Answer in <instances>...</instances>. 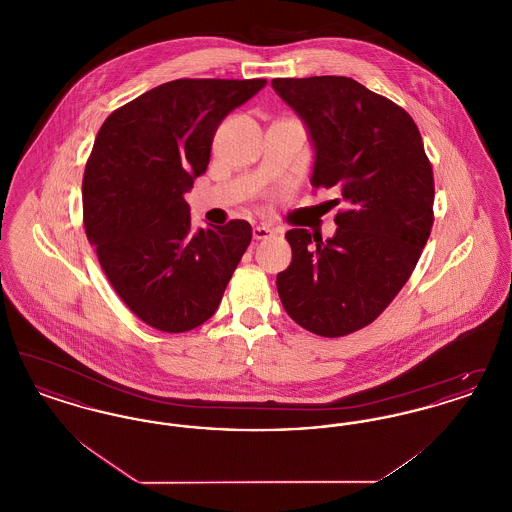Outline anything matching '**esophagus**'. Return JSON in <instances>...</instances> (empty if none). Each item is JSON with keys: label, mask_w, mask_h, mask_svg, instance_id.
I'll return each instance as SVG.
<instances>
[{"label": "esophagus", "mask_w": 512, "mask_h": 512, "mask_svg": "<svg viewBox=\"0 0 512 512\" xmlns=\"http://www.w3.org/2000/svg\"><path fill=\"white\" fill-rule=\"evenodd\" d=\"M272 236V230L270 228H267V226H255L253 228V240H267V238H270Z\"/></svg>", "instance_id": "esophagus-1"}]
</instances>
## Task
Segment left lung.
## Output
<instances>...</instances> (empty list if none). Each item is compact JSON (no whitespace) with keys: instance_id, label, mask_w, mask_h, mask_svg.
I'll use <instances>...</instances> for the list:
<instances>
[{"instance_id":"left-lung-1","label":"left lung","mask_w":512,"mask_h":512,"mask_svg":"<svg viewBox=\"0 0 512 512\" xmlns=\"http://www.w3.org/2000/svg\"><path fill=\"white\" fill-rule=\"evenodd\" d=\"M272 88L309 128L313 186L338 188L343 203L328 242L305 228L286 234L292 265L276 288L301 328L341 338L380 317L411 278L434 226L432 163L413 117L353 78H274Z\"/></svg>"}]
</instances>
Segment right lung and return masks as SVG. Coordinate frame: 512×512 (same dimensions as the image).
<instances>
[{
    "mask_svg": "<svg viewBox=\"0 0 512 512\" xmlns=\"http://www.w3.org/2000/svg\"><path fill=\"white\" fill-rule=\"evenodd\" d=\"M265 84L178 78L99 128L82 180L86 236L124 305L155 330L180 334L213 317L251 244L247 220L194 232L184 194L209 165L220 121Z\"/></svg>",
    "mask_w": 512,
    "mask_h": 512,
    "instance_id": "1",
    "label": "right lung"
}]
</instances>
